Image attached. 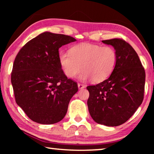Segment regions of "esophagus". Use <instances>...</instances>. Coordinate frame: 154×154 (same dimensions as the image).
<instances>
[{
    "label": "esophagus",
    "mask_w": 154,
    "mask_h": 154,
    "mask_svg": "<svg viewBox=\"0 0 154 154\" xmlns=\"http://www.w3.org/2000/svg\"><path fill=\"white\" fill-rule=\"evenodd\" d=\"M84 88H85V85H83V84H81V83H78V88H79V90L83 89Z\"/></svg>",
    "instance_id": "obj_1"
}]
</instances>
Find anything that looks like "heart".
I'll list each match as a JSON object with an SVG mask.
<instances>
[{
	"label": "heart",
	"mask_w": 154,
	"mask_h": 154,
	"mask_svg": "<svg viewBox=\"0 0 154 154\" xmlns=\"http://www.w3.org/2000/svg\"><path fill=\"white\" fill-rule=\"evenodd\" d=\"M58 62L68 78L75 77L83 70L79 76L81 81L92 79L93 82L100 83L113 72L118 62V54L112 46L81 43L71 47L69 52H60Z\"/></svg>",
	"instance_id": "1"
}]
</instances>
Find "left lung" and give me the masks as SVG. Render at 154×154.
I'll list each match as a JSON object with an SVG mask.
<instances>
[{"instance_id":"left-lung-1","label":"left lung","mask_w":154,"mask_h":154,"mask_svg":"<svg viewBox=\"0 0 154 154\" xmlns=\"http://www.w3.org/2000/svg\"><path fill=\"white\" fill-rule=\"evenodd\" d=\"M112 45L118 54V62L108 79L87 87L90 96L88 106L96 123L118 126L131 118L144 97L145 72L139 56L123 39L102 41Z\"/></svg>"}]
</instances>
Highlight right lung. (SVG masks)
<instances>
[{
	"instance_id": "add662e5",
	"label": "right lung",
	"mask_w": 154,
	"mask_h": 154,
	"mask_svg": "<svg viewBox=\"0 0 154 154\" xmlns=\"http://www.w3.org/2000/svg\"><path fill=\"white\" fill-rule=\"evenodd\" d=\"M76 41L70 36L45 32L26 44L16 56L11 83L16 103L32 121L52 124L66 116L78 91L58 62V49Z\"/></svg>"
}]
</instances>
